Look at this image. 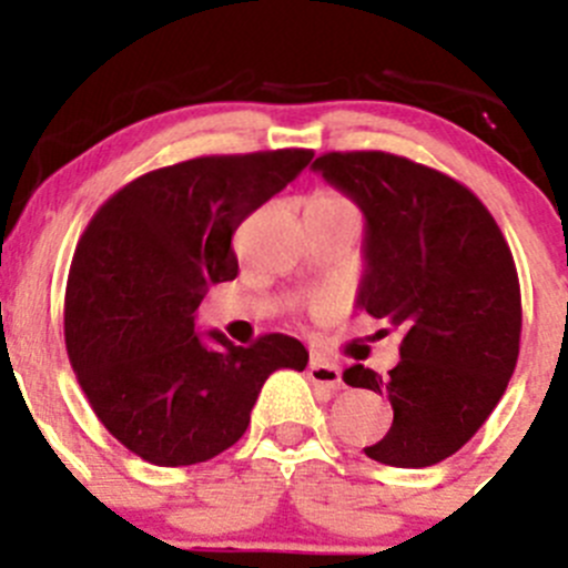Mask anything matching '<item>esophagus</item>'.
Returning a JSON list of instances; mask_svg holds the SVG:
<instances>
[{
	"label": "esophagus",
	"instance_id": "esophagus-1",
	"mask_svg": "<svg viewBox=\"0 0 568 568\" xmlns=\"http://www.w3.org/2000/svg\"><path fill=\"white\" fill-rule=\"evenodd\" d=\"M307 379H311L313 385L324 387V390H341L343 387L341 368L332 363H326V359H321V357L311 359V365H307Z\"/></svg>",
	"mask_w": 568,
	"mask_h": 568
}]
</instances>
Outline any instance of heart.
<instances>
[{
    "label": "heart",
    "mask_w": 568,
    "mask_h": 568,
    "mask_svg": "<svg viewBox=\"0 0 568 568\" xmlns=\"http://www.w3.org/2000/svg\"><path fill=\"white\" fill-rule=\"evenodd\" d=\"M311 205H321V209H329V211H343V214H352L357 216V209H354L352 200L341 192H316L311 197Z\"/></svg>",
    "instance_id": "obj_1"
}]
</instances>
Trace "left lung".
<instances>
[{
  "instance_id": "1",
  "label": "left lung",
  "mask_w": 568,
  "mask_h": 568,
  "mask_svg": "<svg viewBox=\"0 0 568 568\" xmlns=\"http://www.w3.org/2000/svg\"><path fill=\"white\" fill-rule=\"evenodd\" d=\"M313 170L365 214L357 307L400 335L387 376L343 382L387 395L393 426L365 456L432 467L486 423L517 368L523 296L495 216L459 181L385 151L324 153Z\"/></svg>"
}]
</instances>
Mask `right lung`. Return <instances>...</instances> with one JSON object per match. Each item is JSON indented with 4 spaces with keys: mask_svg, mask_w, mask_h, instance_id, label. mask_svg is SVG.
Returning a JSON list of instances; mask_svg holds the SVG:
<instances>
[{
    "mask_svg": "<svg viewBox=\"0 0 568 568\" xmlns=\"http://www.w3.org/2000/svg\"><path fill=\"white\" fill-rule=\"evenodd\" d=\"M313 151L200 156L125 183L73 252L65 348L106 432L159 467L209 462L250 426L263 382L305 371L296 337L236 346L194 332L211 283L236 280L233 233L311 164Z\"/></svg>",
    "mask_w": 568,
    "mask_h": 568,
    "instance_id": "right-lung-1",
    "label": "right lung"
}]
</instances>
